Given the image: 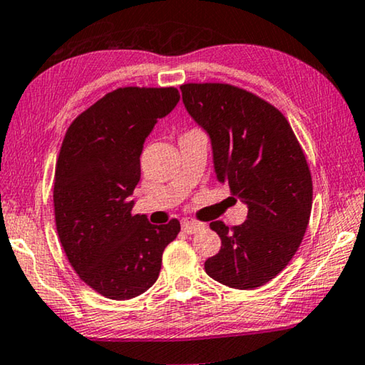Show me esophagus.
<instances>
[{"label": "esophagus", "mask_w": 365, "mask_h": 365, "mask_svg": "<svg viewBox=\"0 0 365 365\" xmlns=\"http://www.w3.org/2000/svg\"><path fill=\"white\" fill-rule=\"evenodd\" d=\"M181 228H182V232L192 235V233H197L199 230L204 228V223L190 220V218H181Z\"/></svg>", "instance_id": "34e87169"}]
</instances>
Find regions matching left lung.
Returning a JSON list of instances; mask_svg holds the SVG:
<instances>
[{"mask_svg":"<svg viewBox=\"0 0 365 365\" xmlns=\"http://www.w3.org/2000/svg\"><path fill=\"white\" fill-rule=\"evenodd\" d=\"M184 108L210 138L215 176L248 205V217L228 230L210 228L222 248L205 272L228 287L264 285L299 250L312 212V176L287 119L245 89L223 83L181 86Z\"/></svg>","mask_w":365,"mask_h":365,"instance_id":"obj_1","label":"left lung"}]
</instances>
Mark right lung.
Masks as SVG:
<instances>
[{"instance_id": "add662e5", "label": "right lung", "mask_w": 365, "mask_h": 365, "mask_svg": "<svg viewBox=\"0 0 365 365\" xmlns=\"http://www.w3.org/2000/svg\"><path fill=\"white\" fill-rule=\"evenodd\" d=\"M176 88H119L78 115L61 143L53 182L60 243L81 280L112 300L156 282L161 256L181 225L132 215L140 155L158 119L176 108Z\"/></svg>"}]
</instances>
